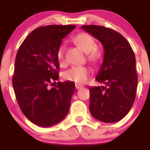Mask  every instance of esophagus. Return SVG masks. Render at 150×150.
I'll list each match as a JSON object with an SVG mask.
<instances>
[{
	"label": "esophagus",
	"mask_w": 150,
	"mask_h": 150,
	"mask_svg": "<svg viewBox=\"0 0 150 150\" xmlns=\"http://www.w3.org/2000/svg\"><path fill=\"white\" fill-rule=\"evenodd\" d=\"M76 86V89H80V88H82L83 87V86H82V85H79V84H76V86Z\"/></svg>",
	"instance_id": "34e87169"
}]
</instances>
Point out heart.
I'll return each instance as SVG.
<instances>
[{
  "label": "heart",
  "mask_w": 150,
  "mask_h": 150,
  "mask_svg": "<svg viewBox=\"0 0 150 150\" xmlns=\"http://www.w3.org/2000/svg\"><path fill=\"white\" fill-rule=\"evenodd\" d=\"M74 42L83 51L86 52L87 59L92 64H97L101 59L102 54L97 48L96 41L91 35L88 33H80L74 38ZM56 59L61 66L65 64L64 59V47L60 45L56 52ZM90 71L85 66H73L63 74V77L67 81H72L76 83H85L88 80Z\"/></svg>",
  "instance_id": "b5f03b06"
}]
</instances>
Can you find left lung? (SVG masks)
<instances>
[{
    "instance_id": "left-lung-1",
    "label": "left lung",
    "mask_w": 150,
    "mask_h": 150,
    "mask_svg": "<svg viewBox=\"0 0 150 150\" xmlns=\"http://www.w3.org/2000/svg\"><path fill=\"white\" fill-rule=\"evenodd\" d=\"M82 28L104 46V61L96 80L104 86L90 87L89 110L99 121H120L128 114L136 97L137 74L132 46L116 30L104 26L83 25Z\"/></svg>"
}]
</instances>
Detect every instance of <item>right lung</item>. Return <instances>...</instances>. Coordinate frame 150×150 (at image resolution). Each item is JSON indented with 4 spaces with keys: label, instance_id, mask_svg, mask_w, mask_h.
<instances>
[{
    "label": "right lung",
    "instance_id": "1",
    "mask_svg": "<svg viewBox=\"0 0 150 150\" xmlns=\"http://www.w3.org/2000/svg\"><path fill=\"white\" fill-rule=\"evenodd\" d=\"M75 27L52 25L38 28L24 40L17 52L13 76L16 98L23 114L39 126L59 123L70 109L74 83L58 82L52 88L49 85L59 78L57 50Z\"/></svg>",
    "mask_w": 150,
    "mask_h": 150
}]
</instances>
